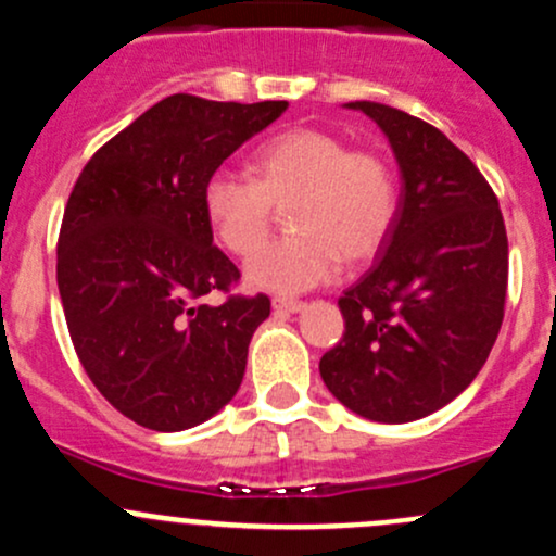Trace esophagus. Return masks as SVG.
Wrapping results in <instances>:
<instances>
[{"label": "esophagus", "mask_w": 556, "mask_h": 556, "mask_svg": "<svg viewBox=\"0 0 556 556\" xmlns=\"http://www.w3.org/2000/svg\"><path fill=\"white\" fill-rule=\"evenodd\" d=\"M271 306L277 314H299L306 309L304 301H293V299H274Z\"/></svg>", "instance_id": "obj_1"}]
</instances>
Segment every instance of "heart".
Listing matches in <instances>:
<instances>
[{"instance_id": "obj_1", "label": "heart", "mask_w": 556, "mask_h": 556, "mask_svg": "<svg viewBox=\"0 0 556 556\" xmlns=\"http://www.w3.org/2000/svg\"><path fill=\"white\" fill-rule=\"evenodd\" d=\"M252 177L215 169L201 185L206 223L237 255L254 250L287 203L296 233L252 252L247 285L268 293H304L339 274L341 255L357 263L390 237L397 215V179L371 150H350L346 139L323 128H290L257 144Z\"/></svg>"}]
</instances>
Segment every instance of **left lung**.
Listing matches in <instances>:
<instances>
[{"label": "left lung", "instance_id": "left-lung-1", "mask_svg": "<svg viewBox=\"0 0 556 556\" xmlns=\"http://www.w3.org/2000/svg\"><path fill=\"white\" fill-rule=\"evenodd\" d=\"M344 106L382 128L401 195L377 263L339 299L346 330L319 377L361 417L414 422L452 403L490 357L506 306V223L473 161L439 128L390 104Z\"/></svg>", "mask_w": 556, "mask_h": 556}]
</instances>
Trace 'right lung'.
<instances>
[{
    "label": "right lung",
    "mask_w": 556,
    "mask_h": 556,
    "mask_svg": "<svg viewBox=\"0 0 556 556\" xmlns=\"http://www.w3.org/2000/svg\"><path fill=\"white\" fill-rule=\"evenodd\" d=\"M285 110L174 93L112 137L66 201L55 279L72 344L97 390L142 428H195L242 384L271 301H204L239 268L212 244L201 185Z\"/></svg>",
    "instance_id": "1"
}]
</instances>
